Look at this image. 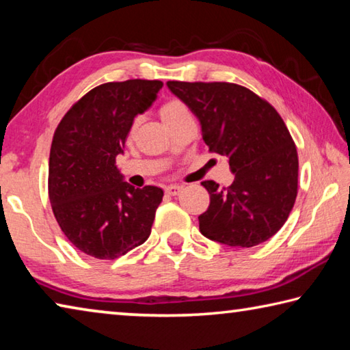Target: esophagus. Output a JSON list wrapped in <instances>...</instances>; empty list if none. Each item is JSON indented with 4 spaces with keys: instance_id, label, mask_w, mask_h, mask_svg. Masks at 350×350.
Wrapping results in <instances>:
<instances>
[{
    "instance_id": "1",
    "label": "esophagus",
    "mask_w": 350,
    "mask_h": 350,
    "mask_svg": "<svg viewBox=\"0 0 350 350\" xmlns=\"http://www.w3.org/2000/svg\"><path fill=\"white\" fill-rule=\"evenodd\" d=\"M183 187L180 185H168L167 188H165V193L168 194V196H177V194L182 193Z\"/></svg>"
}]
</instances>
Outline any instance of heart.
I'll use <instances>...</instances> for the list:
<instances>
[{
    "label": "heart",
    "mask_w": 350,
    "mask_h": 350,
    "mask_svg": "<svg viewBox=\"0 0 350 350\" xmlns=\"http://www.w3.org/2000/svg\"><path fill=\"white\" fill-rule=\"evenodd\" d=\"M183 111H188V106L180 102V100H170V102L165 103L162 106V118H167V117H171V116H176L179 114V112H183Z\"/></svg>",
    "instance_id": "1"
}]
</instances>
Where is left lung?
I'll return each instance as SVG.
<instances>
[{
    "label": "left lung",
    "mask_w": 350,
    "mask_h": 350,
    "mask_svg": "<svg viewBox=\"0 0 350 350\" xmlns=\"http://www.w3.org/2000/svg\"><path fill=\"white\" fill-rule=\"evenodd\" d=\"M202 125L210 152L228 157L234 180L202 185L208 210L200 233L230 247H254L270 239L292 211L298 194V152L286 123L267 100L227 81H168Z\"/></svg>",
    "instance_id": "obj_1"
}]
</instances>
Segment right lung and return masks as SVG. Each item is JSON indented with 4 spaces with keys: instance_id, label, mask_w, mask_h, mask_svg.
Instances as JSON below:
<instances>
[{
    "instance_id": "add662e5",
    "label": "right lung",
    "mask_w": 350,
    "mask_h": 350,
    "mask_svg": "<svg viewBox=\"0 0 350 350\" xmlns=\"http://www.w3.org/2000/svg\"><path fill=\"white\" fill-rule=\"evenodd\" d=\"M159 80L109 81L86 92L58 123L47 189L64 236L80 252L116 259L150 238L163 189L123 182L116 157L133 120L150 108Z\"/></svg>"
}]
</instances>
